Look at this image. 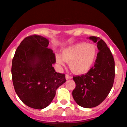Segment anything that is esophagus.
<instances>
[{
	"mask_svg": "<svg viewBox=\"0 0 127 127\" xmlns=\"http://www.w3.org/2000/svg\"><path fill=\"white\" fill-rule=\"evenodd\" d=\"M72 77L70 76H69L68 74H66V80H70V79H71Z\"/></svg>",
	"mask_w": 127,
	"mask_h": 127,
	"instance_id": "obj_1",
	"label": "esophagus"
}]
</instances>
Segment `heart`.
I'll return each instance as SVG.
<instances>
[{
  "label": "heart",
  "mask_w": 127,
  "mask_h": 127,
  "mask_svg": "<svg viewBox=\"0 0 127 127\" xmlns=\"http://www.w3.org/2000/svg\"><path fill=\"white\" fill-rule=\"evenodd\" d=\"M96 47L94 44L79 42L62 51V56L56 54V61L60 66L69 62V68L76 74H83L92 67L96 57Z\"/></svg>",
  "instance_id": "1"
}]
</instances>
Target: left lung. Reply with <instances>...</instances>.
I'll use <instances>...</instances> for the list:
<instances>
[{"instance_id": "obj_1", "label": "left lung", "mask_w": 127, "mask_h": 127, "mask_svg": "<svg viewBox=\"0 0 127 127\" xmlns=\"http://www.w3.org/2000/svg\"><path fill=\"white\" fill-rule=\"evenodd\" d=\"M99 51L94 66L86 74L73 77L76 88L73 97L78 105L90 108L98 106L107 97L115 78V61L105 41L98 37H89Z\"/></svg>"}]
</instances>
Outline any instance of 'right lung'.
Masks as SVG:
<instances>
[{"instance_id":"right-lung-1","label":"right lung","mask_w":127,"mask_h":127,"mask_svg":"<svg viewBox=\"0 0 127 127\" xmlns=\"http://www.w3.org/2000/svg\"><path fill=\"white\" fill-rule=\"evenodd\" d=\"M49 41L41 35L27 37L15 51L12 77L15 93L27 106L41 110L51 103L56 90L66 82L65 74L56 72L55 54Z\"/></svg>"}]
</instances>
